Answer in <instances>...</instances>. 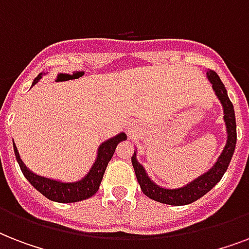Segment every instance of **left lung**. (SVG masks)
I'll return each instance as SVG.
<instances>
[{"instance_id": "obj_1", "label": "left lung", "mask_w": 249, "mask_h": 249, "mask_svg": "<svg viewBox=\"0 0 249 249\" xmlns=\"http://www.w3.org/2000/svg\"><path fill=\"white\" fill-rule=\"evenodd\" d=\"M207 79L212 84L214 94L218 98V101L224 108V120L226 125V132H228V141L225 144L224 150L218 156V159L209 170L204 174H201L194 181L189 182L187 185L178 187V189H165L161 186L156 185L151 178L146 173L143 165L140 164L137 160V154L134 151L132 156V164L136 172L137 181L140 183L141 189L143 191L146 196L159 203L169 205H186L194 203L205 194L211 191L214 186L221 181V178L228 170V166L231 161L232 154L235 150L236 144V123H235V112H234V106L231 101L229 99L226 88L222 84L221 79L218 77L214 71H207Z\"/></svg>"}]
</instances>
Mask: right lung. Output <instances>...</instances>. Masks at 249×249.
Instances as JSON below:
<instances>
[{
  "mask_svg": "<svg viewBox=\"0 0 249 249\" xmlns=\"http://www.w3.org/2000/svg\"><path fill=\"white\" fill-rule=\"evenodd\" d=\"M44 73H40L36 79L33 80L32 86L36 85L40 79H42ZM126 140V134L125 133H119L117 136L109 138L106 142L98 147L97 159L94 161L93 166L90 168L85 177L81 178L80 181L76 182H62L52 179V178L42 177L38 174L33 173L32 170H29L25 164L21 161L18 148L14 144V152H15V158L17 161L20 166L21 172L24 174V177L29 181V183L35 187V189L41 193L44 196L53 201H58V203H75V201L85 200L88 197L93 196L94 194L97 193L101 185L102 178L106 172V168L108 165L109 160L113 156V152L116 150V146L120 143L121 141Z\"/></svg>",
  "mask_w": 249,
  "mask_h": 249,
  "instance_id": "obj_1",
  "label": "right lung"
}]
</instances>
